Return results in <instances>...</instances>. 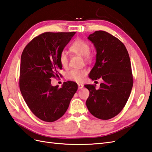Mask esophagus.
<instances>
[{"mask_svg":"<svg viewBox=\"0 0 152 152\" xmlns=\"http://www.w3.org/2000/svg\"><path fill=\"white\" fill-rule=\"evenodd\" d=\"M84 87V85H82V84H78V88L79 89H82Z\"/></svg>","mask_w":152,"mask_h":152,"instance_id":"obj_1","label":"esophagus"}]
</instances>
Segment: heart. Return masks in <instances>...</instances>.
I'll use <instances>...</instances> for the list:
<instances>
[{
  "label": "heart",
  "instance_id": "1",
  "mask_svg": "<svg viewBox=\"0 0 152 152\" xmlns=\"http://www.w3.org/2000/svg\"><path fill=\"white\" fill-rule=\"evenodd\" d=\"M70 50L74 53L84 57L86 60L92 58L90 53V45L85 40L77 38L70 45ZM60 62L62 67H66L68 64V56L66 51L61 52L59 57ZM87 73L86 69H73L67 73V78L76 82H81Z\"/></svg>",
  "mask_w": 152,
  "mask_h": 152
}]
</instances>
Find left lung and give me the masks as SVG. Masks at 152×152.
<instances>
[{
  "instance_id": "obj_1",
  "label": "left lung",
  "mask_w": 152,
  "mask_h": 152,
  "mask_svg": "<svg viewBox=\"0 0 152 152\" xmlns=\"http://www.w3.org/2000/svg\"><path fill=\"white\" fill-rule=\"evenodd\" d=\"M96 50V61L89 74L95 80L103 82L99 89L96 85H86L90 95L86 104L93 116L109 120L118 114L129 99L133 85L129 54L124 43L103 30L88 37Z\"/></svg>"
}]
</instances>
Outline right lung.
<instances>
[{
  "label": "right lung",
  "instance_id": "right-lung-1",
  "mask_svg": "<svg viewBox=\"0 0 152 152\" xmlns=\"http://www.w3.org/2000/svg\"><path fill=\"white\" fill-rule=\"evenodd\" d=\"M75 32H44L25 48L20 65L19 88L32 113L44 122H53L68 109L77 92V83L67 81L62 87L51 85L52 77H59V57Z\"/></svg>",
  "mask_w": 152,
  "mask_h": 152
}]
</instances>
